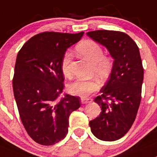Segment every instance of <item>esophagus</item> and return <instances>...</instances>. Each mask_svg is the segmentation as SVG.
<instances>
[{
	"label": "esophagus",
	"instance_id": "obj_1",
	"mask_svg": "<svg viewBox=\"0 0 157 157\" xmlns=\"http://www.w3.org/2000/svg\"><path fill=\"white\" fill-rule=\"evenodd\" d=\"M81 102L82 104H87L89 103V102H92V98H81Z\"/></svg>",
	"mask_w": 157,
	"mask_h": 157
}]
</instances>
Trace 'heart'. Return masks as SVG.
Returning <instances> with one entry per match:
<instances>
[{"label":"heart","instance_id":"1","mask_svg":"<svg viewBox=\"0 0 157 157\" xmlns=\"http://www.w3.org/2000/svg\"><path fill=\"white\" fill-rule=\"evenodd\" d=\"M78 55L92 64V71L100 78H105L109 75L114 65V59L110 55H104L103 49L96 41L86 40L75 48ZM70 54H65L62 60V71L64 75L70 77L71 75L69 64ZM99 82L95 78L90 80H76L68 86V91L73 95L88 96L99 89Z\"/></svg>","mask_w":157,"mask_h":157}]
</instances>
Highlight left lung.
<instances>
[{
	"mask_svg": "<svg viewBox=\"0 0 157 157\" xmlns=\"http://www.w3.org/2000/svg\"><path fill=\"white\" fill-rule=\"evenodd\" d=\"M106 47L114 59L109 78L94 99L101 107L98 117L89 122L93 135L103 141H115L129 130L141 102L143 67L135 41L124 32L98 30L87 32Z\"/></svg>",
	"mask_w": 157,
	"mask_h": 157,
	"instance_id": "left-lung-1",
	"label": "left lung"
}]
</instances>
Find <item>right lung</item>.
Segmentation results:
<instances>
[{
  "label": "right lung",
  "mask_w": 157,
  "mask_h": 157,
  "mask_svg": "<svg viewBox=\"0 0 157 157\" xmlns=\"http://www.w3.org/2000/svg\"><path fill=\"white\" fill-rule=\"evenodd\" d=\"M83 35V31L40 33L17 54L13 77L14 98L25 130L41 145L52 146L63 140L70 114L81 105L79 97H61L65 86L62 60L67 49Z\"/></svg>",
  "instance_id": "right-lung-1"
}]
</instances>
